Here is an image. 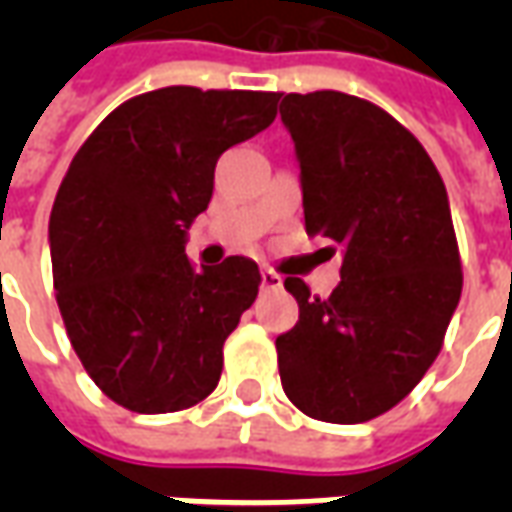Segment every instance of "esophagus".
<instances>
[{"mask_svg": "<svg viewBox=\"0 0 512 512\" xmlns=\"http://www.w3.org/2000/svg\"><path fill=\"white\" fill-rule=\"evenodd\" d=\"M260 279H263V290L282 288V277H279L277 271H271V268H263V271H260Z\"/></svg>", "mask_w": 512, "mask_h": 512, "instance_id": "esophagus-1", "label": "esophagus"}]
</instances>
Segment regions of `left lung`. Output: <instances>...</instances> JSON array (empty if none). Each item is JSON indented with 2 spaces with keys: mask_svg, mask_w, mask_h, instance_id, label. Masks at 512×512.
<instances>
[{
  "mask_svg": "<svg viewBox=\"0 0 512 512\" xmlns=\"http://www.w3.org/2000/svg\"><path fill=\"white\" fill-rule=\"evenodd\" d=\"M279 115L307 235L343 249L329 299L285 279L299 323L277 337L279 378L307 417L356 425L397 406L439 356L463 288L450 200L417 136L365 98L290 93Z\"/></svg>",
  "mask_w": 512,
  "mask_h": 512,
  "instance_id": "8db88e82",
  "label": "left lung"
}]
</instances>
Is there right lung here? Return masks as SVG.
Returning <instances> with one entry per match:
<instances>
[{
    "mask_svg": "<svg viewBox=\"0 0 512 512\" xmlns=\"http://www.w3.org/2000/svg\"><path fill=\"white\" fill-rule=\"evenodd\" d=\"M277 101L161 87L117 106L73 156L49 219L54 290L73 351L117 406L183 411L219 384L260 271L241 255L194 268L186 233L219 156L271 126Z\"/></svg>",
    "mask_w": 512,
    "mask_h": 512,
    "instance_id": "1",
    "label": "right lung"
}]
</instances>
